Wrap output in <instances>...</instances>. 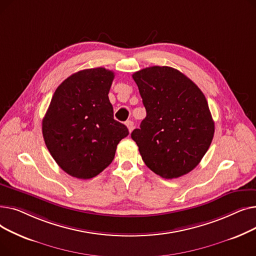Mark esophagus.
<instances>
[{"mask_svg": "<svg viewBox=\"0 0 256 256\" xmlns=\"http://www.w3.org/2000/svg\"><path fill=\"white\" fill-rule=\"evenodd\" d=\"M126 126H128V132H130L132 130H134V122L132 120H128V121H126Z\"/></svg>", "mask_w": 256, "mask_h": 256, "instance_id": "obj_1", "label": "esophagus"}]
</instances>
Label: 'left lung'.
<instances>
[{
    "instance_id": "obj_1",
    "label": "left lung",
    "mask_w": 256,
    "mask_h": 256,
    "mask_svg": "<svg viewBox=\"0 0 256 256\" xmlns=\"http://www.w3.org/2000/svg\"><path fill=\"white\" fill-rule=\"evenodd\" d=\"M146 117L132 139L145 165L171 180L192 171L212 143L214 124L204 94L180 70L152 66L132 74Z\"/></svg>"
}]
</instances>
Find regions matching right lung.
<instances>
[{
	"mask_svg": "<svg viewBox=\"0 0 256 256\" xmlns=\"http://www.w3.org/2000/svg\"><path fill=\"white\" fill-rule=\"evenodd\" d=\"M114 72L104 67L64 80L42 119V135L56 163L70 176L89 180L109 166L116 147L128 135L114 119L109 94Z\"/></svg>",
	"mask_w": 256,
	"mask_h": 256,
	"instance_id": "obj_1",
	"label": "right lung"
}]
</instances>
